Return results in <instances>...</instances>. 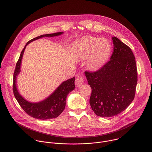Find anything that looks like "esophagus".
Here are the masks:
<instances>
[{
	"mask_svg": "<svg viewBox=\"0 0 152 152\" xmlns=\"http://www.w3.org/2000/svg\"><path fill=\"white\" fill-rule=\"evenodd\" d=\"M84 83V79L81 76H78L75 80V85L77 87H79Z\"/></svg>",
	"mask_w": 152,
	"mask_h": 152,
	"instance_id": "obj_1",
	"label": "esophagus"
}]
</instances>
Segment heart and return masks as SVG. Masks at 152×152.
<instances>
[{"mask_svg": "<svg viewBox=\"0 0 152 152\" xmlns=\"http://www.w3.org/2000/svg\"><path fill=\"white\" fill-rule=\"evenodd\" d=\"M81 57H88V66L92 70L98 69L105 64L111 53L110 43L106 39L86 37L77 42Z\"/></svg>", "mask_w": 152, "mask_h": 152, "instance_id": "1", "label": "heart"}]
</instances>
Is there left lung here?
I'll return each instance as SVG.
<instances>
[{"instance_id":"1","label":"left lung","mask_w":152,"mask_h":152,"mask_svg":"<svg viewBox=\"0 0 152 152\" xmlns=\"http://www.w3.org/2000/svg\"><path fill=\"white\" fill-rule=\"evenodd\" d=\"M110 60L95 72L85 71L92 89L89 103L99 117H111L124 111L133 101L137 83L135 57L131 48L113 37Z\"/></svg>"}]
</instances>
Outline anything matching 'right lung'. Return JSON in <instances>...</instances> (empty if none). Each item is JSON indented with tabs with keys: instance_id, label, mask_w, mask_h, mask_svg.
I'll use <instances>...</instances> for the list:
<instances>
[{
	"instance_id": "obj_1",
	"label": "right lung",
	"mask_w": 152,
	"mask_h": 152,
	"mask_svg": "<svg viewBox=\"0 0 152 152\" xmlns=\"http://www.w3.org/2000/svg\"><path fill=\"white\" fill-rule=\"evenodd\" d=\"M63 32L54 34H44L37 37L29 41L21 51L16 63L13 77V92L18 102L23 110L29 116L39 120H48L57 117L63 111L66 106L67 95L75 88V77L63 82L55 91L45 100L38 102L31 103L26 101L19 94L16 85V76L20 71V64L23 54L26 46L31 42L44 37H54L62 34Z\"/></svg>"
}]
</instances>
